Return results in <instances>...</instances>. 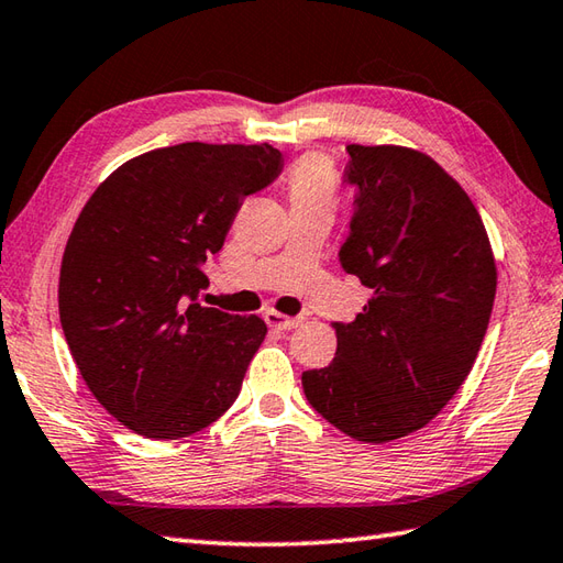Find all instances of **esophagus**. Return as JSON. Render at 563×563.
<instances>
[{
	"mask_svg": "<svg viewBox=\"0 0 563 563\" xmlns=\"http://www.w3.org/2000/svg\"><path fill=\"white\" fill-rule=\"evenodd\" d=\"M265 320H267V325L274 330H291L301 323V318H289V316L277 313V311H265Z\"/></svg>",
	"mask_w": 563,
	"mask_h": 563,
	"instance_id": "obj_1",
	"label": "esophagus"
}]
</instances>
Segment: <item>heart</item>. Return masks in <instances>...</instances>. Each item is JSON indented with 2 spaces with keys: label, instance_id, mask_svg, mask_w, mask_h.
I'll list each match as a JSON object with an SVG mask.
<instances>
[{
  "label": "heart",
  "instance_id": "1",
  "mask_svg": "<svg viewBox=\"0 0 563 563\" xmlns=\"http://www.w3.org/2000/svg\"><path fill=\"white\" fill-rule=\"evenodd\" d=\"M286 194L291 206H332L338 201L335 167L323 155H303L286 175Z\"/></svg>",
  "mask_w": 563,
  "mask_h": 563
}]
</instances>
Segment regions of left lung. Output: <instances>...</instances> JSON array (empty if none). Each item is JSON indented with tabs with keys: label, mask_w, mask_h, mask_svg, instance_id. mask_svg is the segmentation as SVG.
Instances as JSON below:
<instances>
[{
	"label": "left lung",
	"mask_w": 563,
	"mask_h": 563,
	"mask_svg": "<svg viewBox=\"0 0 563 563\" xmlns=\"http://www.w3.org/2000/svg\"><path fill=\"white\" fill-rule=\"evenodd\" d=\"M357 189L340 265L372 289L338 352L303 372L320 416L360 442L420 430L472 372L496 298V262L466 191L426 153L347 145Z\"/></svg>",
	"instance_id": "8db88e82"
}]
</instances>
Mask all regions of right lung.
Instances as JSON below:
<instances>
[{
  "mask_svg": "<svg viewBox=\"0 0 563 563\" xmlns=\"http://www.w3.org/2000/svg\"><path fill=\"white\" fill-rule=\"evenodd\" d=\"M282 167L267 143H181L123 163L85 203L63 255L60 325L89 391L129 430L179 440L233 406L267 325L201 306L203 262Z\"/></svg>",
  "mask_w": 563,
  "mask_h": 563,
  "instance_id": "add662e5",
  "label": "right lung"
}]
</instances>
